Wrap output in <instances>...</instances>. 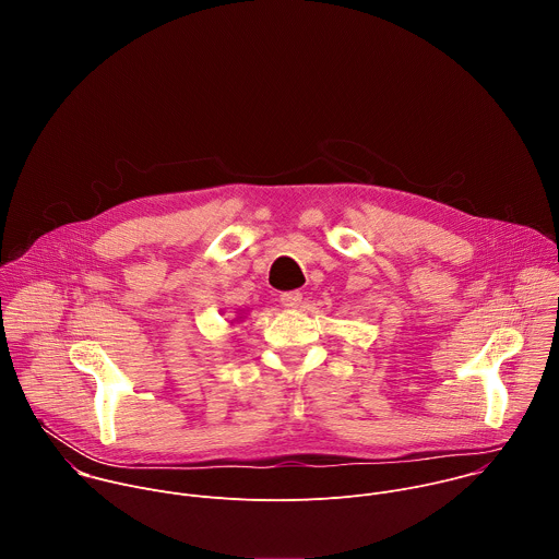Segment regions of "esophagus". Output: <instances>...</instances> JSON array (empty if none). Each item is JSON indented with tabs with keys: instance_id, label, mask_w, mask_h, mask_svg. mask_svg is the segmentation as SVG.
Here are the masks:
<instances>
[{
	"instance_id": "esophagus-1",
	"label": "esophagus",
	"mask_w": 559,
	"mask_h": 559,
	"mask_svg": "<svg viewBox=\"0 0 559 559\" xmlns=\"http://www.w3.org/2000/svg\"><path fill=\"white\" fill-rule=\"evenodd\" d=\"M300 300H302V294H300L298 289H292V292H283V294H281V302H283V307L294 309V307H298V305H300Z\"/></svg>"
}]
</instances>
